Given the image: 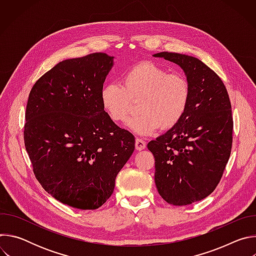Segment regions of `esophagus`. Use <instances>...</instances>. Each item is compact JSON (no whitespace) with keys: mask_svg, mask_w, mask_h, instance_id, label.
Wrapping results in <instances>:
<instances>
[{"mask_svg":"<svg viewBox=\"0 0 256 256\" xmlns=\"http://www.w3.org/2000/svg\"><path fill=\"white\" fill-rule=\"evenodd\" d=\"M146 148V142L142 138H136V149L140 151Z\"/></svg>","mask_w":256,"mask_h":256,"instance_id":"1","label":"esophagus"}]
</instances>
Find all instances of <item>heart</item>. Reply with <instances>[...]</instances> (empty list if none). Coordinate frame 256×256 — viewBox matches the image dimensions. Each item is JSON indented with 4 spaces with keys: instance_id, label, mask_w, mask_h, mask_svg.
I'll return each instance as SVG.
<instances>
[{
    "instance_id": "1",
    "label": "heart",
    "mask_w": 256,
    "mask_h": 256,
    "mask_svg": "<svg viewBox=\"0 0 256 256\" xmlns=\"http://www.w3.org/2000/svg\"><path fill=\"white\" fill-rule=\"evenodd\" d=\"M190 97L184 76L169 72L152 62H140L122 76V84L109 82L101 90L102 107L112 122H122L128 114L132 100L138 99L140 112L128 122L132 132L149 136L161 126L169 130L184 118Z\"/></svg>"
}]
</instances>
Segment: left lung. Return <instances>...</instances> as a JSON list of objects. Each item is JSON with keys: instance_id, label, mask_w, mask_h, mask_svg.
<instances>
[{"instance_id": "obj_1", "label": "left lung", "mask_w": 256, "mask_h": 256, "mask_svg": "<svg viewBox=\"0 0 256 256\" xmlns=\"http://www.w3.org/2000/svg\"><path fill=\"white\" fill-rule=\"evenodd\" d=\"M154 56L178 64L190 87L184 118L148 144L159 194L170 204L186 206L210 196L221 180L232 149L231 102L221 78L200 60L168 52Z\"/></svg>"}]
</instances>
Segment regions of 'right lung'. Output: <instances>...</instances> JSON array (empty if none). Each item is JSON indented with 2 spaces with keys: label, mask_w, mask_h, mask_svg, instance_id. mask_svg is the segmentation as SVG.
<instances>
[{
  "label": "right lung",
  "mask_w": 256,
  "mask_h": 256,
  "mask_svg": "<svg viewBox=\"0 0 256 256\" xmlns=\"http://www.w3.org/2000/svg\"><path fill=\"white\" fill-rule=\"evenodd\" d=\"M114 56L90 54L58 62L33 85L24 144L33 173L58 202L100 208L134 150V136L105 112L101 90Z\"/></svg>",
  "instance_id": "add662e5"
}]
</instances>
